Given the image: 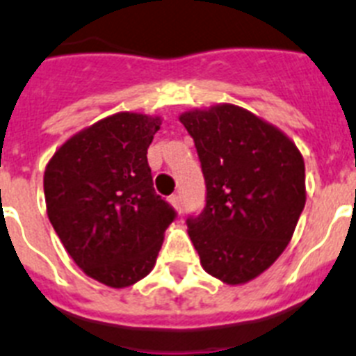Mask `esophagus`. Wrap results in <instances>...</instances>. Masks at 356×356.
<instances>
[{
    "label": "esophagus",
    "mask_w": 356,
    "mask_h": 356,
    "mask_svg": "<svg viewBox=\"0 0 356 356\" xmlns=\"http://www.w3.org/2000/svg\"><path fill=\"white\" fill-rule=\"evenodd\" d=\"M169 202L172 203V207H175L176 211L181 212V196L180 194H172L171 198H169Z\"/></svg>",
    "instance_id": "1"
}]
</instances>
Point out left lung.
I'll return each mask as SVG.
<instances>
[{
    "mask_svg": "<svg viewBox=\"0 0 356 356\" xmlns=\"http://www.w3.org/2000/svg\"><path fill=\"white\" fill-rule=\"evenodd\" d=\"M194 138L207 205L187 220L203 270L238 286L277 261L306 203L305 158L279 127L236 104L180 115Z\"/></svg>",
    "mask_w": 356,
    "mask_h": 356,
    "instance_id": "obj_1",
    "label": "left lung"
}]
</instances>
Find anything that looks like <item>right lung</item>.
<instances>
[{
  "mask_svg": "<svg viewBox=\"0 0 356 356\" xmlns=\"http://www.w3.org/2000/svg\"><path fill=\"white\" fill-rule=\"evenodd\" d=\"M158 115L120 111L72 135L44 169L47 214L88 277L131 286L154 268L176 212L153 189L147 147Z\"/></svg>",
  "mask_w": 356,
  "mask_h": 356,
  "instance_id": "obj_1",
  "label": "right lung"
}]
</instances>
